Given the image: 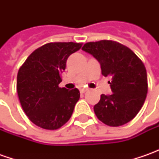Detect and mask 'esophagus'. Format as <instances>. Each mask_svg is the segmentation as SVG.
<instances>
[{
  "label": "esophagus",
  "instance_id": "34e87169",
  "mask_svg": "<svg viewBox=\"0 0 159 159\" xmlns=\"http://www.w3.org/2000/svg\"><path fill=\"white\" fill-rule=\"evenodd\" d=\"M89 89H80V93H85V92H87Z\"/></svg>",
  "mask_w": 159,
  "mask_h": 159
}]
</instances>
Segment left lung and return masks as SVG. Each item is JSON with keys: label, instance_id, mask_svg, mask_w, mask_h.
Instances as JSON below:
<instances>
[{"label": "left lung", "instance_id": "8db88e82", "mask_svg": "<svg viewBox=\"0 0 159 159\" xmlns=\"http://www.w3.org/2000/svg\"><path fill=\"white\" fill-rule=\"evenodd\" d=\"M82 50L92 55L100 63L102 74L111 80L112 94L102 95L94 106L96 117L110 126L128 123L142 109L148 93L143 63L130 48L113 40L88 42Z\"/></svg>", "mask_w": 159, "mask_h": 159}]
</instances>
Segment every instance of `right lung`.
Returning a JSON list of instances; mask_svg holds the SVG:
<instances>
[{"label": "right lung", "mask_w": 159, "mask_h": 159, "mask_svg": "<svg viewBox=\"0 0 159 159\" xmlns=\"http://www.w3.org/2000/svg\"><path fill=\"white\" fill-rule=\"evenodd\" d=\"M82 46L76 42H50L35 49L17 73L16 91L29 119L41 128L56 130L71 117L80 99L79 89L59 88L67 58Z\"/></svg>", "instance_id": "add662e5"}]
</instances>
